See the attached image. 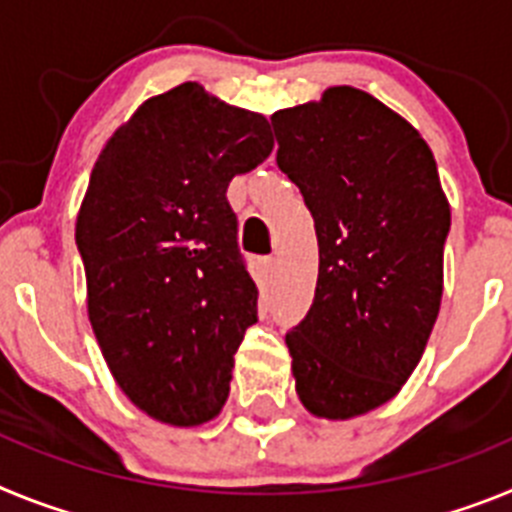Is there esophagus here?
Here are the masks:
<instances>
[{
    "instance_id": "34e87169",
    "label": "esophagus",
    "mask_w": 512,
    "mask_h": 512,
    "mask_svg": "<svg viewBox=\"0 0 512 512\" xmlns=\"http://www.w3.org/2000/svg\"><path fill=\"white\" fill-rule=\"evenodd\" d=\"M261 269L266 271V277H277V274H279V259H277V256H264V259H261Z\"/></svg>"
}]
</instances>
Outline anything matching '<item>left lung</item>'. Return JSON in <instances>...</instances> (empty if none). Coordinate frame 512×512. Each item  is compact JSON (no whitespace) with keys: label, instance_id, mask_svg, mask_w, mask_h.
Here are the masks:
<instances>
[{"label":"left lung","instance_id":"1","mask_svg":"<svg viewBox=\"0 0 512 512\" xmlns=\"http://www.w3.org/2000/svg\"><path fill=\"white\" fill-rule=\"evenodd\" d=\"M271 128L320 253L310 310L287 333L297 395L320 418L364 415L408 382L438 318L451 212L436 158L354 87L274 112Z\"/></svg>","mask_w":512,"mask_h":512}]
</instances>
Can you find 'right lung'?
<instances>
[{"mask_svg":"<svg viewBox=\"0 0 512 512\" xmlns=\"http://www.w3.org/2000/svg\"><path fill=\"white\" fill-rule=\"evenodd\" d=\"M271 148L264 115L187 81L148 99L94 164L76 220L89 320L120 390L151 418L200 425L228 400L259 289L225 194Z\"/></svg>","mask_w":512,"mask_h":512,"instance_id":"right-lung-1","label":"right lung"}]
</instances>
